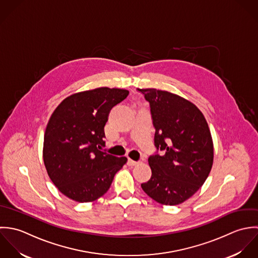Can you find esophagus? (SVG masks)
I'll list each match as a JSON object with an SVG mask.
<instances>
[{
	"instance_id": "34e87169",
	"label": "esophagus",
	"mask_w": 258,
	"mask_h": 258,
	"mask_svg": "<svg viewBox=\"0 0 258 258\" xmlns=\"http://www.w3.org/2000/svg\"><path fill=\"white\" fill-rule=\"evenodd\" d=\"M137 164H139L138 161H135V160L128 158V160H127V165H128V166H135V165H137Z\"/></svg>"
}]
</instances>
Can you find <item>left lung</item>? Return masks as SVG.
Segmentation results:
<instances>
[{"mask_svg": "<svg viewBox=\"0 0 258 258\" xmlns=\"http://www.w3.org/2000/svg\"><path fill=\"white\" fill-rule=\"evenodd\" d=\"M151 104L156 149L152 155V177L144 191L158 204L177 206L205 183L213 164V142L206 117L188 100L156 89H138Z\"/></svg>", "mask_w": 258, "mask_h": 258, "instance_id": "1", "label": "left lung"}]
</instances>
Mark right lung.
Returning <instances> with one entry per match:
<instances>
[{
	"label": "right lung",
	"mask_w": 258,
	"mask_h": 258,
	"mask_svg": "<svg viewBox=\"0 0 258 258\" xmlns=\"http://www.w3.org/2000/svg\"><path fill=\"white\" fill-rule=\"evenodd\" d=\"M127 90L106 87L73 94L59 103L48 121L43 158L57 189L70 200L92 203L108 190L114 174L126 163L99 149L110 109Z\"/></svg>",
	"instance_id": "obj_1"
}]
</instances>
